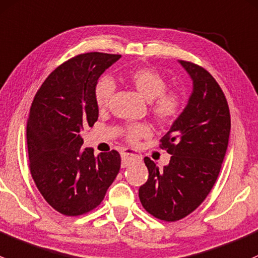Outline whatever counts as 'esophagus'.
Segmentation results:
<instances>
[{
    "mask_svg": "<svg viewBox=\"0 0 258 258\" xmlns=\"http://www.w3.org/2000/svg\"><path fill=\"white\" fill-rule=\"evenodd\" d=\"M140 159H142V156L138 155L137 153H134V151L130 150V149H124V150L121 151V166H123V168L128 166L130 161H139Z\"/></svg>",
    "mask_w": 258,
    "mask_h": 258,
    "instance_id": "1",
    "label": "esophagus"
}]
</instances>
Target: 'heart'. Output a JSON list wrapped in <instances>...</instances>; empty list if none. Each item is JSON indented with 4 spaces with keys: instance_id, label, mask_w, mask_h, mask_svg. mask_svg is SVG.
Segmentation results:
<instances>
[{
    "instance_id": "heart-1",
    "label": "heart",
    "mask_w": 258,
    "mask_h": 258,
    "mask_svg": "<svg viewBox=\"0 0 258 258\" xmlns=\"http://www.w3.org/2000/svg\"><path fill=\"white\" fill-rule=\"evenodd\" d=\"M128 81L145 99L151 100L150 110L160 124H170L180 115L184 107V98L176 90H166V81L160 73L151 68H137L128 74ZM115 90V83L108 76L98 79L94 88V99L98 108L108 105ZM151 128L145 123L133 124L124 132L126 140L137 144L142 138L150 135Z\"/></svg>"
}]
</instances>
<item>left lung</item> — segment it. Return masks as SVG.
Instances as JSON below:
<instances>
[{
	"instance_id": "8db88e82",
	"label": "left lung",
	"mask_w": 258,
	"mask_h": 258,
	"mask_svg": "<svg viewBox=\"0 0 258 258\" xmlns=\"http://www.w3.org/2000/svg\"><path fill=\"white\" fill-rule=\"evenodd\" d=\"M192 81V92L182 113L161 139L171 158L163 169L144 158L148 181L139 199L149 214L177 221L201 205L220 174L230 137L227 100L208 71L179 60Z\"/></svg>"
}]
</instances>
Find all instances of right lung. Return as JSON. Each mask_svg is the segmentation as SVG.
I'll return each instance as SVG.
<instances>
[{"instance_id":"add662e5","label":"right lung","mask_w":258,"mask_h":258,"mask_svg":"<svg viewBox=\"0 0 258 258\" xmlns=\"http://www.w3.org/2000/svg\"><path fill=\"white\" fill-rule=\"evenodd\" d=\"M120 54L90 52L55 68L34 97L27 120L32 177L47 203L67 216L97 208L120 169L118 151L83 148L82 130L93 126L99 109L94 88Z\"/></svg>"}]
</instances>
